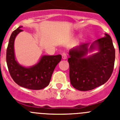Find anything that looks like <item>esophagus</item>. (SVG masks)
I'll use <instances>...</instances> for the list:
<instances>
[{
	"instance_id": "esophagus-1",
	"label": "esophagus",
	"mask_w": 120,
	"mask_h": 120,
	"mask_svg": "<svg viewBox=\"0 0 120 120\" xmlns=\"http://www.w3.org/2000/svg\"><path fill=\"white\" fill-rule=\"evenodd\" d=\"M61 56H62V59H63V60H66V59H67V55L66 54L64 53V52H63V53L62 54Z\"/></svg>"
}]
</instances>
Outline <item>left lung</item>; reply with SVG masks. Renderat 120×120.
Masks as SVG:
<instances>
[{"label": "left lung", "instance_id": "8db88e82", "mask_svg": "<svg viewBox=\"0 0 120 120\" xmlns=\"http://www.w3.org/2000/svg\"><path fill=\"white\" fill-rule=\"evenodd\" d=\"M69 55L70 81L78 90L88 91L102 86L112 75L115 52L112 39L107 33L92 44L73 47Z\"/></svg>", "mask_w": 120, "mask_h": 120}]
</instances>
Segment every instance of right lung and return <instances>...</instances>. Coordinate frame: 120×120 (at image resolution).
<instances>
[{"instance_id":"obj_1","label":"right lung","mask_w":120,"mask_h":120,"mask_svg":"<svg viewBox=\"0 0 120 120\" xmlns=\"http://www.w3.org/2000/svg\"><path fill=\"white\" fill-rule=\"evenodd\" d=\"M20 26L12 33L6 50V63L13 80L18 86L30 90H41L48 86L55 68L61 61V56L42 55L37 63L29 67L20 64L15 55L14 42L21 32Z\"/></svg>"}]
</instances>
